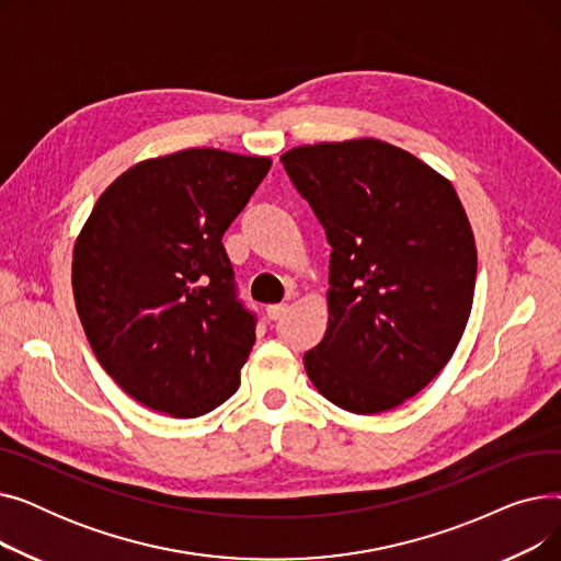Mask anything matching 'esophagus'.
I'll list each match as a JSON object with an SVG mask.
<instances>
[{
	"label": "esophagus",
	"instance_id": "1",
	"mask_svg": "<svg viewBox=\"0 0 561 561\" xmlns=\"http://www.w3.org/2000/svg\"><path fill=\"white\" fill-rule=\"evenodd\" d=\"M286 311H288V305H268V307H265V316H268L271 320H279Z\"/></svg>",
	"mask_w": 561,
	"mask_h": 561
}]
</instances>
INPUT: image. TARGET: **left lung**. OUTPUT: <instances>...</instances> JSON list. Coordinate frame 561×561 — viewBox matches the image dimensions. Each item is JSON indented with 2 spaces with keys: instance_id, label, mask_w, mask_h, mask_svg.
Segmentation results:
<instances>
[{
  "instance_id": "8db88e82",
  "label": "left lung",
  "mask_w": 561,
  "mask_h": 561,
  "mask_svg": "<svg viewBox=\"0 0 561 561\" xmlns=\"http://www.w3.org/2000/svg\"><path fill=\"white\" fill-rule=\"evenodd\" d=\"M282 163L332 245L328 332L307 375L352 414L396 409L444 370L473 307L478 250L459 195L375 138L293 147Z\"/></svg>"
}]
</instances>
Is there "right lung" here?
I'll return each instance as SVG.
<instances>
[{
    "instance_id": "add662e5",
    "label": "right lung",
    "mask_w": 561,
    "mask_h": 561,
    "mask_svg": "<svg viewBox=\"0 0 561 561\" xmlns=\"http://www.w3.org/2000/svg\"><path fill=\"white\" fill-rule=\"evenodd\" d=\"M268 157L193 147L131 165L72 252V290L102 368L140 404L195 419L231 398L256 318L236 298L222 233Z\"/></svg>"
}]
</instances>
